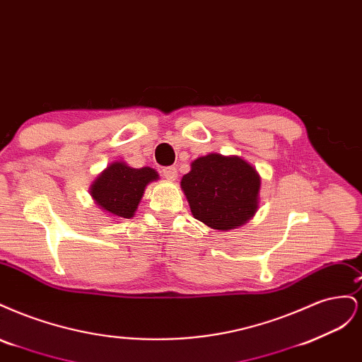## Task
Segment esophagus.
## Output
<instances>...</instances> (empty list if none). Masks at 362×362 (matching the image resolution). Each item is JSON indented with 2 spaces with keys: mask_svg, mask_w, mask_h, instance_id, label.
Masks as SVG:
<instances>
[{
  "mask_svg": "<svg viewBox=\"0 0 362 362\" xmlns=\"http://www.w3.org/2000/svg\"><path fill=\"white\" fill-rule=\"evenodd\" d=\"M163 175H164V178H166V180L175 181V180H177V177H178V172H177V168L169 166V168H164L163 169Z\"/></svg>",
  "mask_w": 362,
  "mask_h": 362,
  "instance_id": "obj_1",
  "label": "esophagus"
}]
</instances>
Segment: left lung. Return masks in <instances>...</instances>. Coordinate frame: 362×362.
Segmentation results:
<instances>
[{
	"mask_svg": "<svg viewBox=\"0 0 362 362\" xmlns=\"http://www.w3.org/2000/svg\"><path fill=\"white\" fill-rule=\"evenodd\" d=\"M181 187L194 218L213 229L228 231L257 213L259 177L238 157H199L182 177Z\"/></svg>",
	"mask_w": 362,
	"mask_h": 362,
	"instance_id": "8db88e82",
	"label": "left lung"
}]
</instances>
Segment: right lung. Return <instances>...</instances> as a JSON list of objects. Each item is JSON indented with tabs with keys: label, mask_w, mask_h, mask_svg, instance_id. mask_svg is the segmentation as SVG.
<instances>
[{
	"label": "right lung",
	"mask_w": 362,
	"mask_h": 362,
	"mask_svg": "<svg viewBox=\"0 0 362 362\" xmlns=\"http://www.w3.org/2000/svg\"><path fill=\"white\" fill-rule=\"evenodd\" d=\"M158 178L154 169H133L124 163H113L92 185V196L105 211L129 218L137 210L146 184Z\"/></svg>",
	"instance_id": "obj_1"
}]
</instances>
